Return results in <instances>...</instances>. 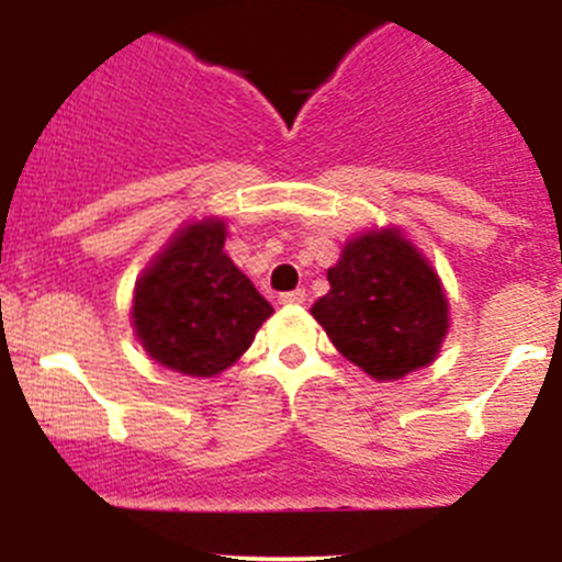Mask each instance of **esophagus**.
<instances>
[{"mask_svg": "<svg viewBox=\"0 0 562 562\" xmlns=\"http://www.w3.org/2000/svg\"><path fill=\"white\" fill-rule=\"evenodd\" d=\"M304 302H307V291H304V288L280 293V304H304Z\"/></svg>", "mask_w": 562, "mask_h": 562, "instance_id": "34e87169", "label": "esophagus"}]
</instances>
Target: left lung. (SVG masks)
I'll use <instances>...</instances> for the list:
<instances>
[{
	"instance_id": "left-lung-1",
	"label": "left lung",
	"mask_w": 562,
	"mask_h": 562,
	"mask_svg": "<svg viewBox=\"0 0 562 562\" xmlns=\"http://www.w3.org/2000/svg\"><path fill=\"white\" fill-rule=\"evenodd\" d=\"M313 304L334 348L378 381H396L438 356L449 302L438 274L396 231L348 241Z\"/></svg>"
}]
</instances>
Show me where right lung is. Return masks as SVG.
Here are the masks:
<instances>
[{
	"label": "right lung",
	"instance_id": "obj_1",
	"mask_svg": "<svg viewBox=\"0 0 562 562\" xmlns=\"http://www.w3.org/2000/svg\"><path fill=\"white\" fill-rule=\"evenodd\" d=\"M225 225H190L135 285L133 326L151 359L209 378L234 364L274 310L223 252Z\"/></svg>",
	"mask_w": 562,
	"mask_h": 562
}]
</instances>
